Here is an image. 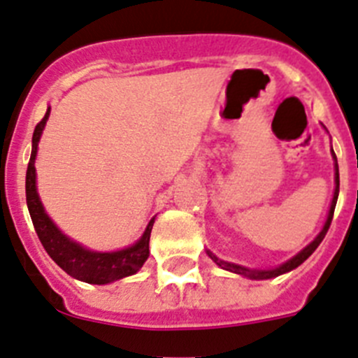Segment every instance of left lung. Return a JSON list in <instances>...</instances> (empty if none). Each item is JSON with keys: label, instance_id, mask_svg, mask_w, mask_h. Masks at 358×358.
<instances>
[{"label": "left lung", "instance_id": "left-lung-1", "mask_svg": "<svg viewBox=\"0 0 358 358\" xmlns=\"http://www.w3.org/2000/svg\"><path fill=\"white\" fill-rule=\"evenodd\" d=\"M331 155H334V160H336V192H334V199H331V205H330V212H328V217H327V223H324L323 230L320 231V235L315 237L314 241H312L310 244H308L307 248H303V250L299 251L298 255L292 257L291 260H287L285 264H282V266L275 267V269H264V271H260V269H248V267L244 266H239V264H231V262H224V260L217 259V257L212 253V251H207L208 257H210L212 260H214L215 264H217L219 267H223V269H227V271H231V273H237V275H243L246 276V278H251V280H267V278H275V276H280L283 275V273L287 271H292L294 267H298L299 264H303L305 260L308 259V257L312 255L315 251V248L320 246L321 241L324 239V235H327L328 228H330V223H331V217H334V210H336V203H337V198H339V166H337V157L336 153H334V150H331Z\"/></svg>", "mask_w": 358, "mask_h": 358}]
</instances>
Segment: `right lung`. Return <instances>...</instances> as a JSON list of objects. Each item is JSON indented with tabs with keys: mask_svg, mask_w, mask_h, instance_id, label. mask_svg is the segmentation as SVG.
Masks as SVG:
<instances>
[{
	"mask_svg": "<svg viewBox=\"0 0 358 358\" xmlns=\"http://www.w3.org/2000/svg\"><path fill=\"white\" fill-rule=\"evenodd\" d=\"M48 117H50V107H48L43 121L37 123L34 130L31 157L27 171V205L28 210H30L31 223H34L35 231L38 235V241L43 243L48 255L59 264L67 275L76 280H82V282L103 285V283H110L124 278V276L135 275L150 257V235L155 219H151L143 237L134 246L110 251V253H101V251L87 250V248L80 246L78 243L66 237L44 212L43 203L37 194V185H35V157H37L38 139H41Z\"/></svg>",
	"mask_w": 358,
	"mask_h": 358,
	"instance_id": "add662e5",
	"label": "right lung"
}]
</instances>
